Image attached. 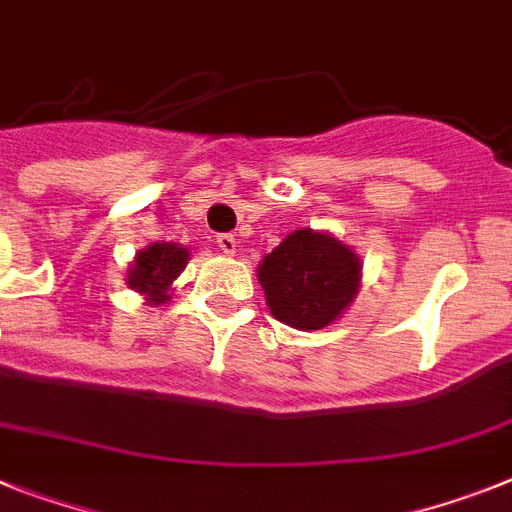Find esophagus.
Returning a JSON list of instances; mask_svg holds the SVG:
<instances>
[{
	"mask_svg": "<svg viewBox=\"0 0 512 512\" xmlns=\"http://www.w3.org/2000/svg\"><path fill=\"white\" fill-rule=\"evenodd\" d=\"M217 246H220L222 253L233 256V253L238 251V240H235L233 233H222V235H217Z\"/></svg>",
	"mask_w": 512,
	"mask_h": 512,
	"instance_id": "obj_1",
	"label": "esophagus"
}]
</instances>
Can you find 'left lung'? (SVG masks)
I'll return each instance as SVG.
<instances>
[{
    "label": "left lung",
    "instance_id": "left-lung-1",
    "mask_svg": "<svg viewBox=\"0 0 512 512\" xmlns=\"http://www.w3.org/2000/svg\"><path fill=\"white\" fill-rule=\"evenodd\" d=\"M266 305L277 321L318 331L342 318L362 285V259L323 230H295L256 269Z\"/></svg>",
    "mask_w": 512,
    "mask_h": 512
}]
</instances>
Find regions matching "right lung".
I'll use <instances>...</instances> for the list:
<instances>
[{
  "instance_id": "obj_1",
  "label": "right lung",
  "mask_w": 512,
  "mask_h": 512,
  "mask_svg": "<svg viewBox=\"0 0 512 512\" xmlns=\"http://www.w3.org/2000/svg\"><path fill=\"white\" fill-rule=\"evenodd\" d=\"M191 253L181 243H150L137 251L126 272V285L139 292L150 305H163L170 300L173 282L189 264Z\"/></svg>"
}]
</instances>
